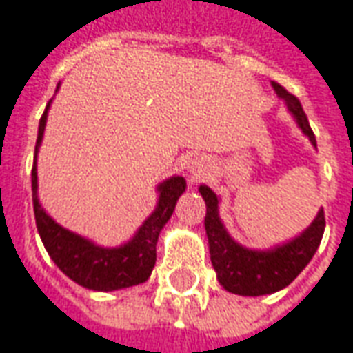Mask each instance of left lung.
Wrapping results in <instances>:
<instances>
[{"mask_svg": "<svg viewBox=\"0 0 353 353\" xmlns=\"http://www.w3.org/2000/svg\"><path fill=\"white\" fill-rule=\"evenodd\" d=\"M274 92L286 101L290 113L300 125L302 132L317 145L315 134L311 130L307 115L303 113L300 99L288 90H284L279 82H273ZM201 198L205 200V232L209 238V254L211 263L217 271L219 283L223 288L240 296H263L283 290L292 283L298 274L310 263L313 254L317 252L321 238L325 232V211L321 209L311 227L292 242L271 250V252H254L238 246L228 236L223 227L217 211V196L208 186H200Z\"/></svg>", "mask_w": 353, "mask_h": 353, "instance_id": "left-lung-1", "label": "left lung"}]
</instances>
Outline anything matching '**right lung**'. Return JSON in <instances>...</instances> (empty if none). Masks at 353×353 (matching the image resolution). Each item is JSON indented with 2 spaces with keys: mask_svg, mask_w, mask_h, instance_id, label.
<instances>
[{
  "mask_svg": "<svg viewBox=\"0 0 353 353\" xmlns=\"http://www.w3.org/2000/svg\"><path fill=\"white\" fill-rule=\"evenodd\" d=\"M59 88V86H57ZM51 103V99H50ZM43 111L38 126V140H36V153L42 144L43 128H46V119H48V109ZM186 188V181L182 176H172L159 186V203L148 217L144 225L140 227L128 244L121 248L94 246L92 242L84 240L79 234L70 232L67 228L59 227L53 219L40 208L38 201V176H36V157H34L32 167V203L34 217H36V227L40 232L43 246L53 259V263L59 267L63 273L74 283H79L84 288L98 290V292H111V290H121L128 286L145 283L152 274L153 265H155V246L157 238L165 223L171 219L176 200Z\"/></svg>",
  "mask_w": 353,
  "mask_h": 353,
  "instance_id": "obj_1",
  "label": "right lung"
}]
</instances>
